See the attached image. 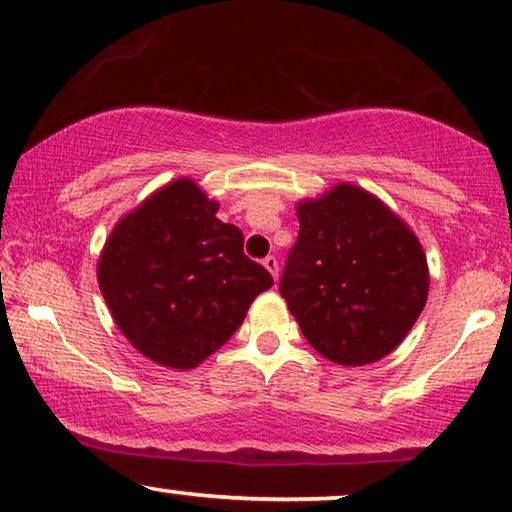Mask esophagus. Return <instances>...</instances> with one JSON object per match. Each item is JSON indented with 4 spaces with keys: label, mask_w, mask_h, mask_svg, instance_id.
<instances>
[{
    "label": "esophagus",
    "mask_w": 512,
    "mask_h": 512,
    "mask_svg": "<svg viewBox=\"0 0 512 512\" xmlns=\"http://www.w3.org/2000/svg\"><path fill=\"white\" fill-rule=\"evenodd\" d=\"M263 265H265V270H268L270 275L277 279V275H279V263H277V258H275V256H265V258H263Z\"/></svg>",
    "instance_id": "34e87169"
}]
</instances>
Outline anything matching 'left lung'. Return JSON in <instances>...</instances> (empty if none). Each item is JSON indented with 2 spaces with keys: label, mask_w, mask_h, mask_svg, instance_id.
I'll return each instance as SVG.
<instances>
[{
  "label": "left lung",
  "mask_w": 512,
  "mask_h": 512,
  "mask_svg": "<svg viewBox=\"0 0 512 512\" xmlns=\"http://www.w3.org/2000/svg\"><path fill=\"white\" fill-rule=\"evenodd\" d=\"M300 233L279 293L307 342L340 366L384 359L429 296L426 254L377 195L340 181L296 205Z\"/></svg>",
  "instance_id": "left-lung-1"
}]
</instances>
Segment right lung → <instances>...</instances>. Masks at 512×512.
I'll return each instance as SVG.
<instances>
[{
  "label": "right lung",
  "mask_w": 512,
  "mask_h": 512,
  "mask_svg": "<svg viewBox=\"0 0 512 512\" xmlns=\"http://www.w3.org/2000/svg\"><path fill=\"white\" fill-rule=\"evenodd\" d=\"M193 179L158 188L116 223L97 282L130 345L158 366L191 370L226 345L270 272L244 256L242 230Z\"/></svg>",
  "instance_id": "add662e5"
}]
</instances>
